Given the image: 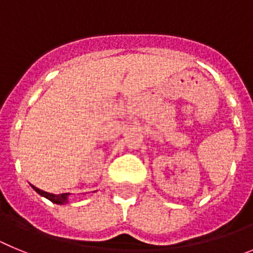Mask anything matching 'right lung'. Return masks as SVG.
<instances>
[{
  "label": "right lung",
  "mask_w": 253,
  "mask_h": 253,
  "mask_svg": "<svg viewBox=\"0 0 253 253\" xmlns=\"http://www.w3.org/2000/svg\"><path fill=\"white\" fill-rule=\"evenodd\" d=\"M33 189H34L38 194H40V195L44 196V198L49 199L51 203H55V204H63L67 200V196L69 195V194H58V195H54V194H49L46 193V191H43V190L38 189V187L35 186H33Z\"/></svg>",
  "instance_id": "right-lung-1"
}]
</instances>
